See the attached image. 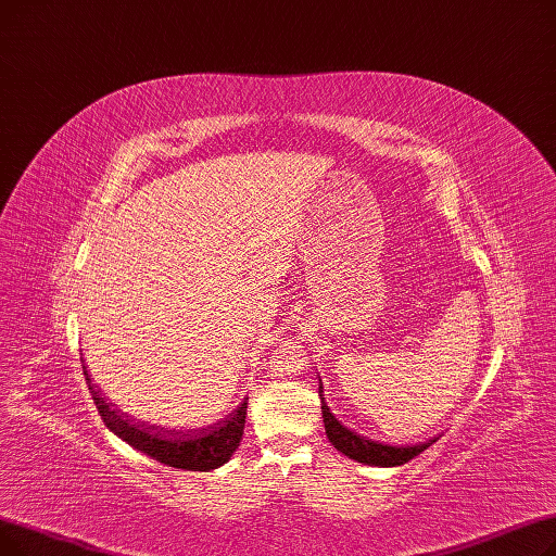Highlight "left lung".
Here are the masks:
<instances>
[{
    "mask_svg": "<svg viewBox=\"0 0 556 556\" xmlns=\"http://www.w3.org/2000/svg\"><path fill=\"white\" fill-rule=\"evenodd\" d=\"M324 387H319L321 393ZM321 414H324V422H326V434L330 439V443L337 447L339 453L346 455L349 459H355L359 464H368V466H403L409 459H414L416 455H420L422 451H428V447L437 441L430 439L426 443H418V445H384L378 441H371L366 437H359L355 432H351L349 428H343L341 422L330 414L328 405L321 399Z\"/></svg>",
    "mask_w": 556,
    "mask_h": 556,
    "instance_id": "1",
    "label": "left lung"
}]
</instances>
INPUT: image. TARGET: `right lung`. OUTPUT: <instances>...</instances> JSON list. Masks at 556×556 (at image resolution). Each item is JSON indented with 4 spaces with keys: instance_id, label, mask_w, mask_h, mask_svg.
<instances>
[{
    "instance_id": "1",
    "label": "right lung",
    "mask_w": 556,
    "mask_h": 556,
    "mask_svg": "<svg viewBox=\"0 0 556 556\" xmlns=\"http://www.w3.org/2000/svg\"><path fill=\"white\" fill-rule=\"evenodd\" d=\"M84 376L88 380V389L92 393V401L99 409L101 420L105 422V428L155 462L182 470H213L226 464L232 457L235 447L240 445V439L244 434L249 399H244L240 407L228 414L224 420L215 422V426L178 432L128 420L105 403V399H101L99 391L90 382L86 366Z\"/></svg>"
}]
</instances>
